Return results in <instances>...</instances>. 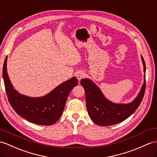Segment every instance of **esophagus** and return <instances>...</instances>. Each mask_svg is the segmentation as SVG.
<instances>
[{
	"instance_id": "esophagus-1",
	"label": "esophagus",
	"mask_w": 157,
	"mask_h": 157,
	"mask_svg": "<svg viewBox=\"0 0 157 157\" xmlns=\"http://www.w3.org/2000/svg\"><path fill=\"white\" fill-rule=\"evenodd\" d=\"M76 77H77L78 81H81V80L83 78L85 77L86 76V73L85 71H79L78 72H77V73H76Z\"/></svg>"
}]
</instances>
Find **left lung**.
<instances>
[{"instance_id":"1","label":"left lung","mask_w":157,"mask_h":157,"mask_svg":"<svg viewBox=\"0 0 157 157\" xmlns=\"http://www.w3.org/2000/svg\"><path fill=\"white\" fill-rule=\"evenodd\" d=\"M141 59L145 73L146 65L142 56ZM81 84L85 91L86 109L91 120L95 124L104 127L119 123L135 113L143 100L146 89L144 75V83L135 100L128 104H117L109 101L91 80L81 79Z\"/></svg>"}]
</instances>
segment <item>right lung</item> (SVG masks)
I'll return each instance as SVG.
<instances>
[{
  "instance_id": "add662e5",
  "label": "right lung",
  "mask_w": 157,
  "mask_h": 157,
  "mask_svg": "<svg viewBox=\"0 0 157 157\" xmlns=\"http://www.w3.org/2000/svg\"><path fill=\"white\" fill-rule=\"evenodd\" d=\"M7 56L2 68V76L9 101L16 113L25 119L40 125H52L62 115L71 90L78 85V80L72 77L61 83L45 96L29 97L14 89L7 74Z\"/></svg>"
}]
</instances>
